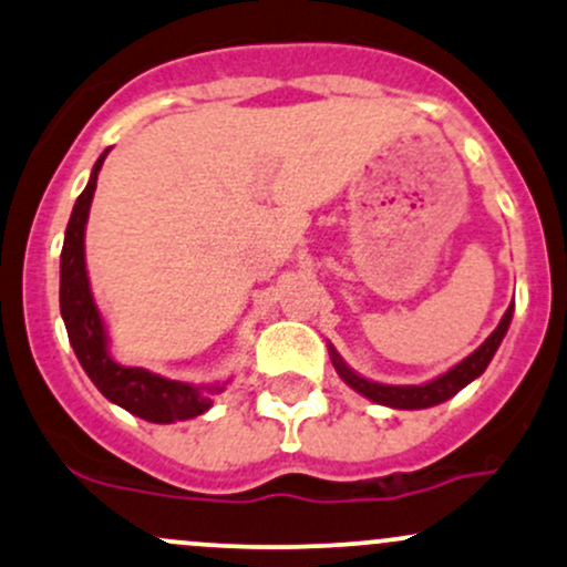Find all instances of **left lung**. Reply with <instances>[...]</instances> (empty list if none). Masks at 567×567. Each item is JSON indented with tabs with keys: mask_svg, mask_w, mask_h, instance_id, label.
Segmentation results:
<instances>
[{
	"mask_svg": "<svg viewBox=\"0 0 567 567\" xmlns=\"http://www.w3.org/2000/svg\"><path fill=\"white\" fill-rule=\"evenodd\" d=\"M512 315H514V303L506 309L503 320L497 322V328L493 333L484 339V344L468 354L465 360H460L455 369H450L446 374L431 379L425 384H382V382H371V379L354 374L350 365L339 358V352L331 347V363L336 369V374L344 379L352 390H358L360 395H365L369 401L382 403V406L390 409H427V406H439V403L450 401L452 395H457L465 384L474 382L476 377L484 374V369L489 365L493 354L501 347L503 336H506L508 326H512Z\"/></svg>",
	"mask_w": 567,
	"mask_h": 567,
	"instance_id": "obj_1",
	"label": "left lung"
}]
</instances>
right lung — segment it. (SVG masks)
<instances>
[{
  "mask_svg": "<svg viewBox=\"0 0 567 567\" xmlns=\"http://www.w3.org/2000/svg\"><path fill=\"white\" fill-rule=\"evenodd\" d=\"M107 153L110 151H104L93 164L89 185L74 202L72 217L66 223L64 250H61V317H64L70 344L80 365L107 401L142 416V420L158 422V425L190 420L213 406V398L226 390V382H177V379L158 377L147 369L117 363L110 354L107 328H104L102 315L93 301L89 271H85V223H89L96 177Z\"/></svg>",
  "mask_w": 567,
  "mask_h": 567,
  "instance_id": "1",
  "label": "right lung"
}]
</instances>
